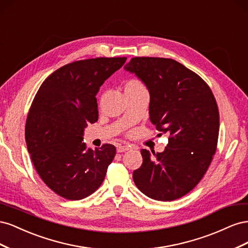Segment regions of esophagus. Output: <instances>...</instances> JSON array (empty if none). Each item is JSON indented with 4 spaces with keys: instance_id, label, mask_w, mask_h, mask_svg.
<instances>
[{
    "instance_id": "1",
    "label": "esophagus",
    "mask_w": 248,
    "mask_h": 248,
    "mask_svg": "<svg viewBox=\"0 0 248 248\" xmlns=\"http://www.w3.org/2000/svg\"><path fill=\"white\" fill-rule=\"evenodd\" d=\"M130 149V146H122V145H120V146H118L117 147V152L118 153H122V152H126V151H128V150Z\"/></svg>"
}]
</instances>
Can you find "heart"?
I'll list each match as a JSON object with an SVG mask.
<instances>
[{
    "label": "heart",
    "instance_id": "b5f03b06",
    "mask_svg": "<svg viewBox=\"0 0 248 248\" xmlns=\"http://www.w3.org/2000/svg\"><path fill=\"white\" fill-rule=\"evenodd\" d=\"M125 92H133V93H140V92H146L145 87L142 86L141 82L138 79H130L126 82L125 85Z\"/></svg>",
    "mask_w": 248,
    "mask_h": 248
}]
</instances>
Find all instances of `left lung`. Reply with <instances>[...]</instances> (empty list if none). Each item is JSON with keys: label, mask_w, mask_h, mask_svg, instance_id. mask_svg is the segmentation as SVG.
I'll list each match as a JSON object with an SVG mask.
<instances>
[{"label": "left lung", "mask_w": 248, "mask_h": 248, "mask_svg": "<svg viewBox=\"0 0 248 248\" xmlns=\"http://www.w3.org/2000/svg\"><path fill=\"white\" fill-rule=\"evenodd\" d=\"M124 69L148 89L150 121L170 134L163 152L140 150L142 163L133 171V181L150 199L177 200L198 185L215 154L219 131L216 100L197 73L175 60L137 57Z\"/></svg>", "instance_id": "1"}]
</instances>
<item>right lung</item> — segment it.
<instances>
[{
  "instance_id": "1",
  "label": "right lung",
  "mask_w": 248,
  "mask_h": 248,
  "mask_svg": "<svg viewBox=\"0 0 248 248\" xmlns=\"http://www.w3.org/2000/svg\"><path fill=\"white\" fill-rule=\"evenodd\" d=\"M126 58H96L67 64L43 81L26 123L34 167L49 188L70 201L95 192L116 155L115 146L88 148V123L98 120L96 95Z\"/></svg>"
}]
</instances>
